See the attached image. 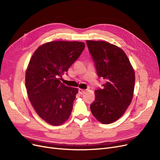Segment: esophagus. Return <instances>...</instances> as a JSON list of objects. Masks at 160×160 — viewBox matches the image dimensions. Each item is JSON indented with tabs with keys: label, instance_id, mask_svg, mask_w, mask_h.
<instances>
[{
	"label": "esophagus",
	"instance_id": "34e87169",
	"mask_svg": "<svg viewBox=\"0 0 160 160\" xmlns=\"http://www.w3.org/2000/svg\"><path fill=\"white\" fill-rule=\"evenodd\" d=\"M78 92H79V93L80 95H83V94H85V93H86V90L82 89H79Z\"/></svg>",
	"mask_w": 160,
	"mask_h": 160
}]
</instances>
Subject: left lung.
<instances>
[{"instance_id": "obj_1", "label": "left lung", "mask_w": 160, "mask_h": 160, "mask_svg": "<svg viewBox=\"0 0 160 160\" xmlns=\"http://www.w3.org/2000/svg\"><path fill=\"white\" fill-rule=\"evenodd\" d=\"M98 78L104 80L95 90V100L90 106L95 118L102 124L118 120L133 98L135 74L123 50L108 42L86 41Z\"/></svg>"}]
</instances>
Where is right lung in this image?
<instances>
[{"mask_svg":"<svg viewBox=\"0 0 160 160\" xmlns=\"http://www.w3.org/2000/svg\"><path fill=\"white\" fill-rule=\"evenodd\" d=\"M85 44L79 41H51L32 55L26 72V88L38 115L58 126L69 117L78 89L65 86L62 74L79 58Z\"/></svg>","mask_w":160,"mask_h":160,"instance_id":"obj_1","label":"right lung"}]
</instances>
